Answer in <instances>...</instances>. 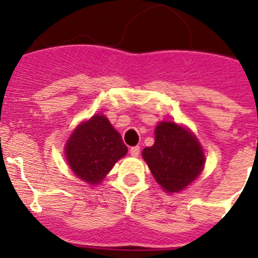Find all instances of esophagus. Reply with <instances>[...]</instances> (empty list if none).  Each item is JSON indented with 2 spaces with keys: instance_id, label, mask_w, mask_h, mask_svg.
Wrapping results in <instances>:
<instances>
[{
  "instance_id": "1",
  "label": "esophagus",
  "mask_w": 258,
  "mask_h": 258,
  "mask_svg": "<svg viewBox=\"0 0 258 258\" xmlns=\"http://www.w3.org/2000/svg\"><path fill=\"white\" fill-rule=\"evenodd\" d=\"M141 152V149L140 146H134V147H132L131 149V155L132 156H138Z\"/></svg>"
}]
</instances>
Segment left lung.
<instances>
[{
  "label": "left lung",
  "mask_w": 258,
  "mask_h": 258,
  "mask_svg": "<svg viewBox=\"0 0 258 258\" xmlns=\"http://www.w3.org/2000/svg\"><path fill=\"white\" fill-rule=\"evenodd\" d=\"M142 156L154 178L166 192H179L202 173L206 156L197 137L173 121H161L155 129V143Z\"/></svg>",
  "instance_id": "left-lung-1"
}]
</instances>
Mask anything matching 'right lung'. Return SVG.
Masks as SVG:
<instances>
[{"label": "right lung", "mask_w": 258, "mask_h": 258, "mask_svg": "<svg viewBox=\"0 0 258 258\" xmlns=\"http://www.w3.org/2000/svg\"><path fill=\"white\" fill-rule=\"evenodd\" d=\"M64 152L68 165L80 179L98 184L116 161L126 155L127 147L106 116L94 115L77 125Z\"/></svg>", "instance_id": "obj_1"}]
</instances>
